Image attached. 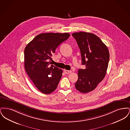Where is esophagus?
<instances>
[{"mask_svg":"<svg viewBox=\"0 0 130 130\" xmlns=\"http://www.w3.org/2000/svg\"><path fill=\"white\" fill-rule=\"evenodd\" d=\"M64 73L66 74H69L70 73H72V71H68V70H64Z\"/></svg>","mask_w":130,"mask_h":130,"instance_id":"esophagus-1","label":"esophagus"}]
</instances>
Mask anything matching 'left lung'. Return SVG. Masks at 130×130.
I'll return each instance as SVG.
<instances>
[{"mask_svg":"<svg viewBox=\"0 0 130 130\" xmlns=\"http://www.w3.org/2000/svg\"><path fill=\"white\" fill-rule=\"evenodd\" d=\"M72 36L80 49L82 64L86 66L85 69L78 70L75 87L81 93H89L105 77L110 58L109 50L94 34L81 31L73 33Z\"/></svg>","mask_w":130,"mask_h":130,"instance_id":"8db88e82","label":"left lung"}]
</instances>
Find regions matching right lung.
<instances>
[{"mask_svg":"<svg viewBox=\"0 0 130 130\" xmlns=\"http://www.w3.org/2000/svg\"><path fill=\"white\" fill-rule=\"evenodd\" d=\"M70 35L43 33L37 35L24 50V67L27 74L39 91L44 94L53 92L62 77V70L51 61L56 49Z\"/></svg>","mask_w":130,"mask_h":130,"instance_id":"add662e5","label":"right lung"}]
</instances>
